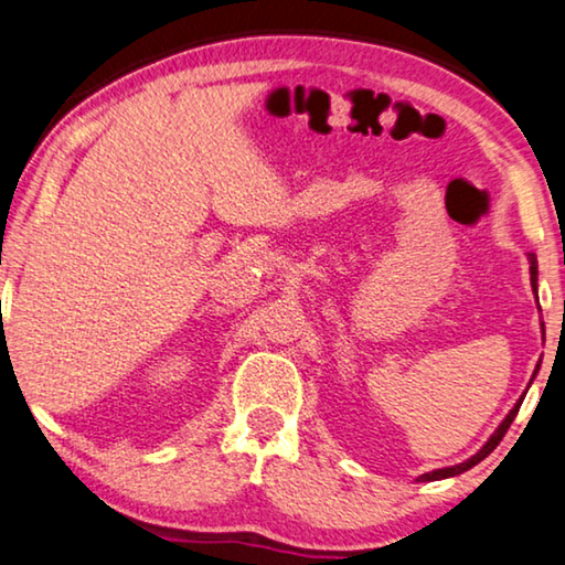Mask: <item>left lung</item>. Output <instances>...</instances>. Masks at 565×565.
I'll list each match as a JSON object with an SVG mask.
<instances>
[{
	"mask_svg": "<svg viewBox=\"0 0 565 565\" xmlns=\"http://www.w3.org/2000/svg\"><path fill=\"white\" fill-rule=\"evenodd\" d=\"M527 263H530V285H533V290H535V296H537V257L535 255H527ZM543 326V323H541ZM543 339H545V326H543ZM537 370H541V362H537V366H535V374H537ZM533 374V377H535ZM533 382V380H530ZM522 399H525V395H522L518 403H514V407L510 413H507V418L500 423V428H497L492 436H489V440L484 446L479 448L477 454L471 456V459H466V461H461V463H456V466H446V469H436V471H428V473H420L418 477V481H438V479H448V477H459V473H463V471H469L471 466H477L479 461H484L489 454L494 451L497 446H500V440L504 438V433H507V428H510L512 425V420H514V415H518V411H520V405H522Z\"/></svg>",
	"mask_w": 565,
	"mask_h": 565,
	"instance_id": "left-lung-1",
	"label": "left lung"
}]
</instances>
